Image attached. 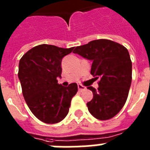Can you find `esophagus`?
Wrapping results in <instances>:
<instances>
[{"label":"esophagus","mask_w":150,"mask_h":150,"mask_svg":"<svg viewBox=\"0 0 150 150\" xmlns=\"http://www.w3.org/2000/svg\"><path fill=\"white\" fill-rule=\"evenodd\" d=\"M78 89H79V91L82 92L86 89V87L84 86H82V85H78Z\"/></svg>","instance_id":"1"}]
</instances>
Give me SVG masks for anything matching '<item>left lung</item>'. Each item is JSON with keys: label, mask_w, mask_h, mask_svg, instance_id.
Here are the masks:
<instances>
[{"label": "left lung", "mask_w": 150, "mask_h": 150, "mask_svg": "<svg viewBox=\"0 0 150 150\" xmlns=\"http://www.w3.org/2000/svg\"><path fill=\"white\" fill-rule=\"evenodd\" d=\"M74 54L93 61L91 75L100 79L93 98L87 103L89 113L99 120H109L122 109L132 83V61L128 50L120 43L105 39L76 47Z\"/></svg>", "instance_id": "obj_1"}]
</instances>
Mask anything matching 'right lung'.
<instances>
[{
  "instance_id": "obj_1",
  "label": "right lung",
  "mask_w": 150,
  "mask_h": 150,
  "mask_svg": "<svg viewBox=\"0 0 150 150\" xmlns=\"http://www.w3.org/2000/svg\"><path fill=\"white\" fill-rule=\"evenodd\" d=\"M73 50L41 44L20 59L18 75L24 99L32 113L46 124L58 123L67 116L78 91L76 83L64 87L57 79L61 78L62 58Z\"/></svg>"
}]
</instances>
